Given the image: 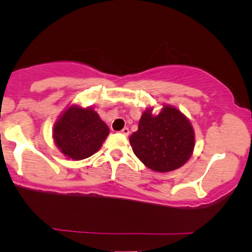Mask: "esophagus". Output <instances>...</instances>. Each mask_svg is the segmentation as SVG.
Here are the masks:
<instances>
[{"mask_svg":"<svg viewBox=\"0 0 252 252\" xmlns=\"http://www.w3.org/2000/svg\"><path fill=\"white\" fill-rule=\"evenodd\" d=\"M120 133H122V134H124V135H126V136H127V135H128V134H129V129L127 128V127H125V128H124Z\"/></svg>","mask_w":252,"mask_h":252,"instance_id":"1","label":"esophagus"}]
</instances>
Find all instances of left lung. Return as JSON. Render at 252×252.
<instances>
[{
    "instance_id": "obj_1",
    "label": "left lung",
    "mask_w": 252,
    "mask_h": 252,
    "mask_svg": "<svg viewBox=\"0 0 252 252\" xmlns=\"http://www.w3.org/2000/svg\"><path fill=\"white\" fill-rule=\"evenodd\" d=\"M135 156L148 168L159 173L180 168L191 157L195 132L187 117L178 108L161 104L155 115L149 106L141 116L139 129L129 136Z\"/></svg>"
}]
</instances>
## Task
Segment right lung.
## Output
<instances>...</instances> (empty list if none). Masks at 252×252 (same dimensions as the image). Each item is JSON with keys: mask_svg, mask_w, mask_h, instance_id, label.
Listing matches in <instances>:
<instances>
[{"mask_svg": "<svg viewBox=\"0 0 252 252\" xmlns=\"http://www.w3.org/2000/svg\"><path fill=\"white\" fill-rule=\"evenodd\" d=\"M110 133L106 124L92 106L70 103L53 127L57 149L67 159L81 160L101 149Z\"/></svg>", "mask_w": 252, "mask_h": 252, "instance_id": "obj_1", "label": "right lung"}]
</instances>
